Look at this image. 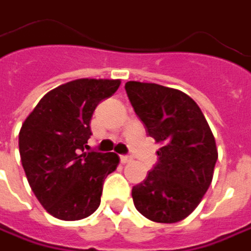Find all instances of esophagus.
I'll use <instances>...</instances> for the list:
<instances>
[{
    "label": "esophagus",
    "instance_id": "esophagus-1",
    "mask_svg": "<svg viewBox=\"0 0 251 251\" xmlns=\"http://www.w3.org/2000/svg\"><path fill=\"white\" fill-rule=\"evenodd\" d=\"M130 160H132V157H130V156H121V163H122V164L129 163Z\"/></svg>",
    "mask_w": 251,
    "mask_h": 251
}]
</instances>
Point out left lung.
I'll use <instances>...</instances> for the list:
<instances>
[{
  "instance_id": "left-lung-1",
  "label": "left lung",
  "mask_w": 251,
  "mask_h": 251,
  "mask_svg": "<svg viewBox=\"0 0 251 251\" xmlns=\"http://www.w3.org/2000/svg\"><path fill=\"white\" fill-rule=\"evenodd\" d=\"M125 90L149 136L160 145L157 164L132 188L133 203L153 222H180L212 182L218 160L212 130L197 102L182 91L139 81H127Z\"/></svg>"
}]
</instances>
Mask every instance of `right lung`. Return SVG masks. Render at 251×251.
Listing matches in <instances>:
<instances>
[{
    "label": "right lung",
    "instance_id": "obj_1",
    "mask_svg": "<svg viewBox=\"0 0 251 251\" xmlns=\"http://www.w3.org/2000/svg\"><path fill=\"white\" fill-rule=\"evenodd\" d=\"M121 80L78 78L46 94L19 130V154L27 182L48 212L61 221L94 213L119 156L90 151L97 105L114 95Z\"/></svg>",
    "mask_w": 251,
    "mask_h": 251
}]
</instances>
